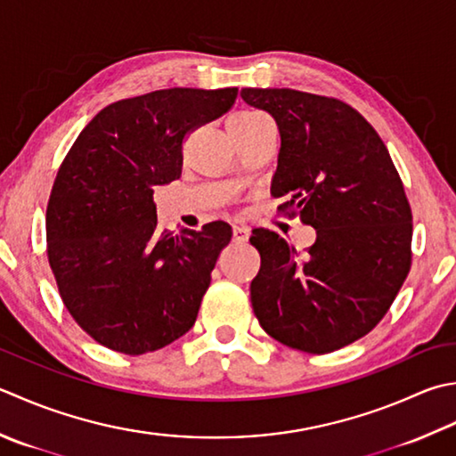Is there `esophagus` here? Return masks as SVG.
I'll return each instance as SVG.
<instances>
[{
  "label": "esophagus",
  "instance_id": "1",
  "mask_svg": "<svg viewBox=\"0 0 456 456\" xmlns=\"http://www.w3.org/2000/svg\"><path fill=\"white\" fill-rule=\"evenodd\" d=\"M248 229L243 227V225H235L233 227V240H237V243H245V240H248Z\"/></svg>",
  "mask_w": 456,
  "mask_h": 456
}]
</instances>
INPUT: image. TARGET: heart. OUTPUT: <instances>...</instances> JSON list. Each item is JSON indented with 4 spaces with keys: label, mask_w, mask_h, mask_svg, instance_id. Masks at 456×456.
I'll list each match as a JSON object with an SVG mask.
<instances>
[{
    "label": "heart",
    "mask_w": 456,
    "mask_h": 456,
    "mask_svg": "<svg viewBox=\"0 0 456 456\" xmlns=\"http://www.w3.org/2000/svg\"><path fill=\"white\" fill-rule=\"evenodd\" d=\"M235 116H255L253 112H239V114H235Z\"/></svg>",
    "instance_id": "heart-1"
}]
</instances>
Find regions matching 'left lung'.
I'll list each match as a JSON object with an SVG mask.
<instances>
[{"label": "left lung", "instance_id": "1", "mask_svg": "<svg viewBox=\"0 0 456 456\" xmlns=\"http://www.w3.org/2000/svg\"><path fill=\"white\" fill-rule=\"evenodd\" d=\"M281 134L271 193L316 229L305 255L269 229L251 245L261 269L251 282L258 324L276 342L328 354L376 328L411 266V208L378 132L336 98L292 88H243Z\"/></svg>", "mask_w": 456, "mask_h": 456}]
</instances>
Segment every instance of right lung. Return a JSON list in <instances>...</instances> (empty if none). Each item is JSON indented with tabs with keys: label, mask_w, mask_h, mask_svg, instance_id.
<instances>
[{
	"label": "right lung",
	"mask_w": 456,
	"mask_h": 456,
	"mask_svg": "<svg viewBox=\"0 0 456 456\" xmlns=\"http://www.w3.org/2000/svg\"><path fill=\"white\" fill-rule=\"evenodd\" d=\"M237 88H167L109 104L78 134L53 183L47 255L61 298L85 332L140 355L198 318L233 231L213 221L158 231L154 190L182 175V142L233 106Z\"/></svg>",
	"instance_id": "obj_1"
}]
</instances>
